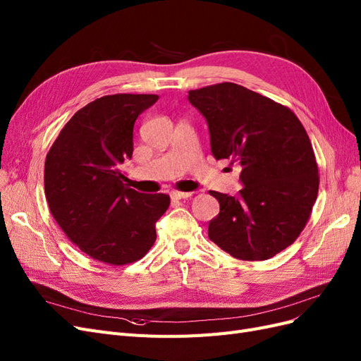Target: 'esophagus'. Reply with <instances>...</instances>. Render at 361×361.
<instances>
[{
  "label": "esophagus",
  "instance_id": "esophagus-1",
  "mask_svg": "<svg viewBox=\"0 0 361 361\" xmlns=\"http://www.w3.org/2000/svg\"><path fill=\"white\" fill-rule=\"evenodd\" d=\"M171 197H173V199H176V200L188 199V197H191V192H180V191H173V192H171Z\"/></svg>",
  "mask_w": 361,
  "mask_h": 361
}]
</instances>
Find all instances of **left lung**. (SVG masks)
<instances>
[{"mask_svg": "<svg viewBox=\"0 0 361 361\" xmlns=\"http://www.w3.org/2000/svg\"><path fill=\"white\" fill-rule=\"evenodd\" d=\"M206 118L215 159L241 166L238 195L211 191L220 214L209 235L241 260H267L289 247L307 223L319 187L310 138L289 108L235 82L191 90Z\"/></svg>", "mask_w": 361, "mask_h": 361, "instance_id": "obj_1", "label": "left lung"}]
</instances>
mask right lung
Here are the masks:
<instances>
[{
    "instance_id": "right-lung-1",
    "label": "right lung",
    "mask_w": 361,
    "mask_h": 361,
    "mask_svg": "<svg viewBox=\"0 0 361 361\" xmlns=\"http://www.w3.org/2000/svg\"><path fill=\"white\" fill-rule=\"evenodd\" d=\"M157 94H111L76 111L45 161L49 211L73 244L90 257L126 265L155 244L167 194L126 187L120 164L133 158L137 117Z\"/></svg>"
}]
</instances>
